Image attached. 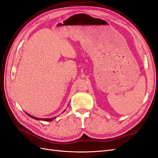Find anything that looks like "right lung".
<instances>
[{
	"mask_svg": "<svg viewBox=\"0 0 158 158\" xmlns=\"http://www.w3.org/2000/svg\"><path fill=\"white\" fill-rule=\"evenodd\" d=\"M65 111V110H64ZM63 111V112H64ZM28 116H30V117H31V118H34V119H36V120H41V121H52L53 120V119H55L56 117H53V118H37V117H33V116H31V115H30V114H27V113H26Z\"/></svg>",
	"mask_w": 158,
	"mask_h": 158,
	"instance_id": "obj_1",
	"label": "right lung"
}]
</instances>
